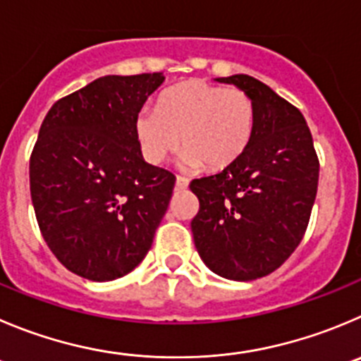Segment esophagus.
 Instances as JSON below:
<instances>
[{
  "label": "esophagus",
  "mask_w": 361,
  "mask_h": 361,
  "mask_svg": "<svg viewBox=\"0 0 361 361\" xmlns=\"http://www.w3.org/2000/svg\"><path fill=\"white\" fill-rule=\"evenodd\" d=\"M174 187H176V190H185V188L188 187V180H187V178H183V176H178L176 178V185H174Z\"/></svg>",
  "instance_id": "obj_1"
}]
</instances>
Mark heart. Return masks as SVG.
I'll return each instance as SVG.
<instances>
[{
  "mask_svg": "<svg viewBox=\"0 0 361 361\" xmlns=\"http://www.w3.org/2000/svg\"><path fill=\"white\" fill-rule=\"evenodd\" d=\"M252 128L255 106L244 90L188 80L165 90L154 112L137 116L135 137L149 164H164L181 142L183 167L219 171L247 149Z\"/></svg>",
  "mask_w": 361,
  "mask_h": 361,
  "instance_id": "b5f03b06",
  "label": "heart"
}]
</instances>
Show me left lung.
<instances>
[{
    "label": "left lung",
    "instance_id": "1",
    "mask_svg": "<svg viewBox=\"0 0 361 361\" xmlns=\"http://www.w3.org/2000/svg\"><path fill=\"white\" fill-rule=\"evenodd\" d=\"M215 80L251 97L255 128L237 161L190 183L200 200L190 228L212 272L251 281L276 271L301 242L317 196L319 160L294 104L247 74Z\"/></svg>",
    "mask_w": 361,
    "mask_h": 361
}]
</instances>
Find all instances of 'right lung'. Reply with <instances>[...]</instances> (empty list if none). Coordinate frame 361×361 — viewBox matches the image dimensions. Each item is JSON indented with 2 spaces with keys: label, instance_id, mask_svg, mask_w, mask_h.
<instances>
[{
  "label": "right lung",
  "instance_id": "right-lung-1",
  "mask_svg": "<svg viewBox=\"0 0 361 361\" xmlns=\"http://www.w3.org/2000/svg\"><path fill=\"white\" fill-rule=\"evenodd\" d=\"M161 73L109 74L56 101L30 158V192L42 237L71 272L112 281L153 244L173 196V173L147 164L135 119Z\"/></svg>",
  "mask_w": 361,
  "mask_h": 361
}]
</instances>
